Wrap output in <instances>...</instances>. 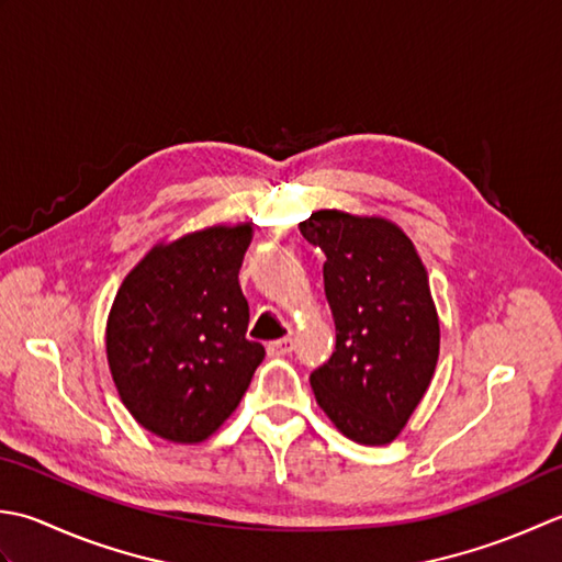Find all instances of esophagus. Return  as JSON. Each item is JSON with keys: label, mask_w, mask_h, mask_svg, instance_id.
<instances>
[{"label": "esophagus", "mask_w": 562, "mask_h": 562, "mask_svg": "<svg viewBox=\"0 0 562 562\" xmlns=\"http://www.w3.org/2000/svg\"><path fill=\"white\" fill-rule=\"evenodd\" d=\"M291 349H293V337L291 335H285L277 341H269V345H267L269 357H283V353H291Z\"/></svg>", "instance_id": "34e87169"}]
</instances>
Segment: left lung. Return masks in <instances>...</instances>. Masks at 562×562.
<instances>
[{"label": "left lung", "mask_w": 562, "mask_h": 562, "mask_svg": "<svg viewBox=\"0 0 562 562\" xmlns=\"http://www.w3.org/2000/svg\"><path fill=\"white\" fill-rule=\"evenodd\" d=\"M325 251L337 347L311 373L317 405L347 439L391 443L425 397L439 361V315L412 239L381 215L323 209L303 221Z\"/></svg>", "instance_id": "obj_1"}]
</instances>
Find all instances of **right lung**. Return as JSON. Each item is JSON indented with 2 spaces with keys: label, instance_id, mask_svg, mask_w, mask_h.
I'll return each instance as SVG.
<instances>
[{
  "label": "right lung",
  "instance_id": "right-lung-1",
  "mask_svg": "<svg viewBox=\"0 0 562 562\" xmlns=\"http://www.w3.org/2000/svg\"><path fill=\"white\" fill-rule=\"evenodd\" d=\"M251 223L157 243L123 279L106 319L111 378L137 425L175 443L223 427L265 359L247 339L239 267Z\"/></svg>",
  "mask_w": 562,
  "mask_h": 562
}]
</instances>
